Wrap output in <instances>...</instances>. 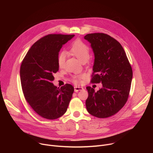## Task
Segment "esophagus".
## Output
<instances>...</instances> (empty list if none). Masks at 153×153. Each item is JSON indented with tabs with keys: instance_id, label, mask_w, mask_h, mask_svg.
Returning <instances> with one entry per match:
<instances>
[{
	"instance_id": "esophagus-1",
	"label": "esophagus",
	"mask_w": 153,
	"mask_h": 153,
	"mask_svg": "<svg viewBox=\"0 0 153 153\" xmlns=\"http://www.w3.org/2000/svg\"><path fill=\"white\" fill-rule=\"evenodd\" d=\"M83 90V87H80V86H74V91L75 92H78L79 91H81Z\"/></svg>"
}]
</instances>
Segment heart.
Here are the masks:
<instances>
[{
    "mask_svg": "<svg viewBox=\"0 0 153 153\" xmlns=\"http://www.w3.org/2000/svg\"><path fill=\"white\" fill-rule=\"evenodd\" d=\"M67 53L76 57L80 62H87L90 58V50L88 47L80 40H76L73 43ZM65 57H66V53L64 51L60 53L59 55L57 63L59 68H62L63 66ZM83 79V76L82 75L75 76L73 77L72 81L75 84H80Z\"/></svg>",
    "mask_w": 153,
    "mask_h": 153,
    "instance_id": "heart-1",
    "label": "heart"
}]
</instances>
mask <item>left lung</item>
Wrapping results in <instances>:
<instances>
[{
  "label": "left lung",
  "mask_w": 153,
  "mask_h": 153,
  "mask_svg": "<svg viewBox=\"0 0 153 153\" xmlns=\"http://www.w3.org/2000/svg\"><path fill=\"white\" fill-rule=\"evenodd\" d=\"M84 39L91 44L94 55L93 74H95L91 82L102 84L97 91L86 87V110L98 118L110 117L127 101L133 78L131 67L120 43L111 36L92 33Z\"/></svg>",
  "instance_id": "obj_1"
}]
</instances>
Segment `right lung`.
Returning a JSON list of instances; mask_svg holds the SVG:
<instances>
[{
    "instance_id": "obj_1",
    "label": "right lung",
    "mask_w": 153,
    "mask_h": 153,
    "mask_svg": "<svg viewBox=\"0 0 153 153\" xmlns=\"http://www.w3.org/2000/svg\"><path fill=\"white\" fill-rule=\"evenodd\" d=\"M74 35L49 34L32 45L22 63V88L34 111L47 119H56L66 113L74 92L70 84L57 88L53 83L59 70L57 60L63 45Z\"/></svg>"
}]
</instances>
